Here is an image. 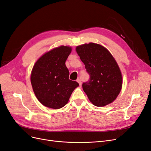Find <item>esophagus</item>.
<instances>
[{
	"label": "esophagus",
	"instance_id": "1",
	"mask_svg": "<svg viewBox=\"0 0 151 151\" xmlns=\"http://www.w3.org/2000/svg\"><path fill=\"white\" fill-rule=\"evenodd\" d=\"M77 83H78L79 84V85H80V86H81V85H82V82H81V79H77Z\"/></svg>",
	"mask_w": 151,
	"mask_h": 151
}]
</instances>
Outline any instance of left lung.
Wrapping results in <instances>:
<instances>
[{
  "label": "left lung",
  "instance_id": "8db88e82",
  "mask_svg": "<svg viewBox=\"0 0 151 151\" xmlns=\"http://www.w3.org/2000/svg\"><path fill=\"white\" fill-rule=\"evenodd\" d=\"M76 52L90 76L83 88L89 101L96 106L112 103L119 94L122 77L112 55L99 44L89 43L76 47Z\"/></svg>",
  "mask_w": 151,
  "mask_h": 151
}]
</instances>
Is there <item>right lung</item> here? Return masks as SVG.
I'll list each match as a JSON object with an SVG mask.
<instances>
[{
    "mask_svg": "<svg viewBox=\"0 0 151 151\" xmlns=\"http://www.w3.org/2000/svg\"><path fill=\"white\" fill-rule=\"evenodd\" d=\"M72 48L60 46L45 53L35 63L31 83L38 101L53 109L64 106L73 91L79 84L68 79L65 61Z\"/></svg>",
    "mask_w": 151,
    "mask_h": 151,
    "instance_id": "right-lung-1",
    "label": "right lung"
}]
</instances>
